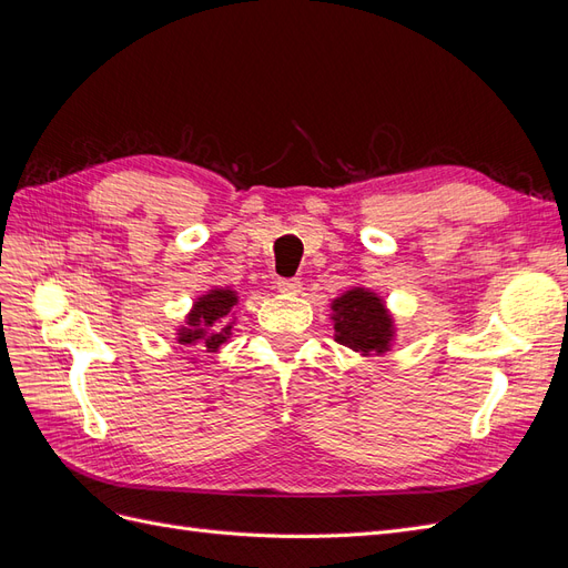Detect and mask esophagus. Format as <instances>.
I'll return each instance as SVG.
<instances>
[{"instance_id":"1","label":"esophagus","mask_w":568,"mask_h":568,"mask_svg":"<svg viewBox=\"0 0 568 568\" xmlns=\"http://www.w3.org/2000/svg\"><path fill=\"white\" fill-rule=\"evenodd\" d=\"M277 288L282 291V294H298L301 291V282L298 280H277Z\"/></svg>"}]
</instances>
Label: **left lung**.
I'll return each mask as SVG.
<instances>
[{
  "label": "left lung",
  "instance_id": "1",
  "mask_svg": "<svg viewBox=\"0 0 568 568\" xmlns=\"http://www.w3.org/2000/svg\"><path fill=\"white\" fill-rule=\"evenodd\" d=\"M334 338L359 355H384L395 336L393 317L382 296L355 286L332 303Z\"/></svg>",
  "mask_w": 568,
  "mask_h": 568
}]
</instances>
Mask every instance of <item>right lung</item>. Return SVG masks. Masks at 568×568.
<instances>
[{
	"label": "right lung",
	"instance_id": "obj_1",
	"mask_svg": "<svg viewBox=\"0 0 568 568\" xmlns=\"http://www.w3.org/2000/svg\"><path fill=\"white\" fill-rule=\"evenodd\" d=\"M239 296L230 286L211 288L209 294L201 296L192 313L186 315V324L178 329V343L182 346H199L205 353H215L222 343L232 334V307Z\"/></svg>",
	"mask_w": 568,
	"mask_h": 568
}]
</instances>
